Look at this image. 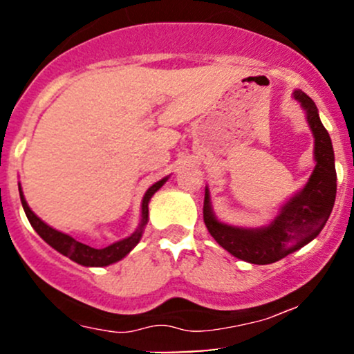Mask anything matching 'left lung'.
Here are the masks:
<instances>
[{
  "instance_id": "8db88e82",
  "label": "left lung",
  "mask_w": 354,
  "mask_h": 354,
  "mask_svg": "<svg viewBox=\"0 0 354 354\" xmlns=\"http://www.w3.org/2000/svg\"><path fill=\"white\" fill-rule=\"evenodd\" d=\"M293 98L301 103L313 138L315 169L310 180L279 208L273 221L259 228H243L219 221L205 189L203 218L219 246L251 265H271L313 241L330 218L336 200L335 151L331 138L319 120L318 108L306 93L295 89Z\"/></svg>"
}]
</instances>
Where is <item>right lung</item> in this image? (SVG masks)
Masks as SVG:
<instances>
[{"instance_id": "add662e5", "label": "right lung", "mask_w": 354, "mask_h": 354, "mask_svg": "<svg viewBox=\"0 0 354 354\" xmlns=\"http://www.w3.org/2000/svg\"><path fill=\"white\" fill-rule=\"evenodd\" d=\"M168 178L169 176L156 181L153 186H149L148 191L145 193L143 203H141V219H140V225H138V228L133 231L128 238L120 239V241L113 243V245H109L106 248H101V250H96V248H91L88 245H83V243L76 241V239L70 236V234L61 233V231L51 228V226L46 225L43 219H39L38 216H36L33 211H31L30 206H28L26 200H24L21 185H19V198H21V205H23L24 213H26L28 221L31 223V226H33L36 233H38L39 236H41L44 241L48 243V245H50L51 248H55L58 253L66 256V258H70L71 261L78 263V265H81V266H89V268L100 266L101 268V266L113 265V263L123 259L124 256L128 254L129 251H131L133 248L138 245V243H140L141 236H143L145 226L148 225L149 200H151L153 194L156 193V191L160 189L166 181H168Z\"/></svg>"}]
</instances>
